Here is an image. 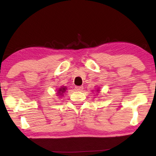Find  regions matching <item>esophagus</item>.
<instances>
[{"instance_id": "1", "label": "esophagus", "mask_w": 156, "mask_h": 156, "mask_svg": "<svg viewBox=\"0 0 156 156\" xmlns=\"http://www.w3.org/2000/svg\"><path fill=\"white\" fill-rule=\"evenodd\" d=\"M83 89V86H76L75 87V90L76 91H82Z\"/></svg>"}]
</instances>
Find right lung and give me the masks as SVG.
Masks as SVG:
<instances>
[{"instance_id": "obj_1", "label": "right lung", "mask_w": 156, "mask_h": 156, "mask_svg": "<svg viewBox=\"0 0 156 156\" xmlns=\"http://www.w3.org/2000/svg\"><path fill=\"white\" fill-rule=\"evenodd\" d=\"M66 91V89L65 88V87H62V88H60L59 89V90H58V95H60V96H61V95L62 94H64V92Z\"/></svg>"}]
</instances>
